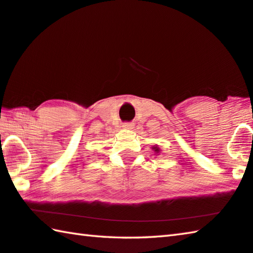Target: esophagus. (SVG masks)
<instances>
[{
  "label": "esophagus",
  "mask_w": 253,
  "mask_h": 253,
  "mask_svg": "<svg viewBox=\"0 0 253 253\" xmlns=\"http://www.w3.org/2000/svg\"><path fill=\"white\" fill-rule=\"evenodd\" d=\"M132 127H134V124H131V123H124L123 124V128H125V129H131Z\"/></svg>",
  "instance_id": "34e87169"
}]
</instances>
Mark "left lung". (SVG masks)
<instances>
[{
  "label": "left lung",
  "instance_id": "obj_1",
  "mask_svg": "<svg viewBox=\"0 0 253 253\" xmlns=\"http://www.w3.org/2000/svg\"><path fill=\"white\" fill-rule=\"evenodd\" d=\"M152 149H153V151H154V153L157 154V155H158V154L161 153V148L158 147V145H154V146L152 147Z\"/></svg>",
  "mask_w": 253,
  "mask_h": 253
}]
</instances>
